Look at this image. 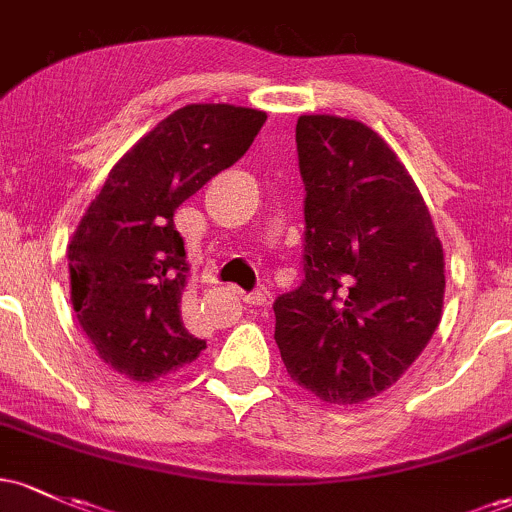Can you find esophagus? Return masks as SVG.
<instances>
[{
	"label": "esophagus",
	"instance_id": "34e87169",
	"mask_svg": "<svg viewBox=\"0 0 512 512\" xmlns=\"http://www.w3.org/2000/svg\"><path fill=\"white\" fill-rule=\"evenodd\" d=\"M267 291H252V294H243V301L250 306H267Z\"/></svg>",
	"mask_w": 512,
	"mask_h": 512
}]
</instances>
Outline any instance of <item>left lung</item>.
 Segmentation results:
<instances>
[{
    "mask_svg": "<svg viewBox=\"0 0 512 512\" xmlns=\"http://www.w3.org/2000/svg\"><path fill=\"white\" fill-rule=\"evenodd\" d=\"M306 255L299 289L274 301L291 379L323 403L384 393L428 347L445 301V252L423 194L362 121L299 116Z\"/></svg>",
    "mask_w": 512,
    "mask_h": 512,
    "instance_id": "obj_1",
    "label": "left lung"
}]
</instances>
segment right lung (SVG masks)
Here are the masks:
<instances>
[{
	"label": "right lung",
	"mask_w": 512,
	"mask_h": 512,
	"mask_svg": "<svg viewBox=\"0 0 512 512\" xmlns=\"http://www.w3.org/2000/svg\"><path fill=\"white\" fill-rule=\"evenodd\" d=\"M265 121L247 106H182L111 167L72 233V308L97 355L128 379L155 381L206 350L182 318L189 267L174 211L238 162Z\"/></svg>",
	"instance_id": "right-lung-1"
}]
</instances>
